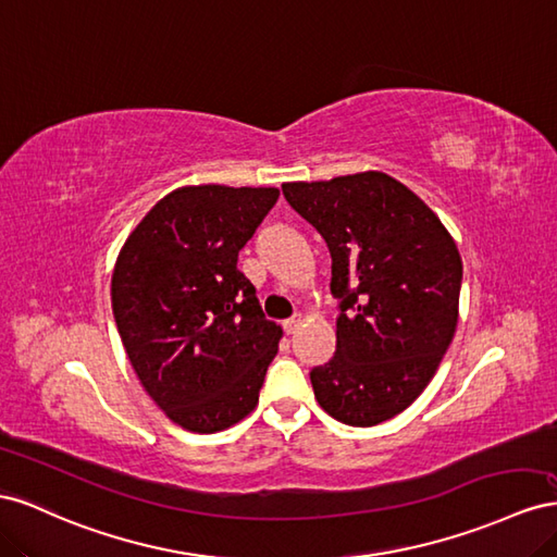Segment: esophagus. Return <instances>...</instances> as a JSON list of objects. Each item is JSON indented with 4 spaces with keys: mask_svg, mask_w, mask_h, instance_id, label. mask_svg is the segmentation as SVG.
Here are the masks:
<instances>
[{
    "mask_svg": "<svg viewBox=\"0 0 557 557\" xmlns=\"http://www.w3.org/2000/svg\"><path fill=\"white\" fill-rule=\"evenodd\" d=\"M300 324H304V317L296 314V317H292V320L284 322L282 326H284V333H294V331H296Z\"/></svg>",
    "mask_w": 557,
    "mask_h": 557,
    "instance_id": "34e87169",
    "label": "esophagus"
}]
</instances>
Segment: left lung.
<instances>
[{"mask_svg":"<svg viewBox=\"0 0 557 557\" xmlns=\"http://www.w3.org/2000/svg\"><path fill=\"white\" fill-rule=\"evenodd\" d=\"M282 194L331 251L336 355L310 373L343 424L404 412L434 377L459 317L462 257L429 205L385 172L287 182Z\"/></svg>","mask_w":557,"mask_h":557,"instance_id":"left-lung-1","label":"left lung"}]
</instances>
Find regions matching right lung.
Here are the masks:
<instances>
[{
    "label": "right lung",
    "mask_w": 557,
    "mask_h": 557,
    "mask_svg": "<svg viewBox=\"0 0 557 557\" xmlns=\"http://www.w3.org/2000/svg\"><path fill=\"white\" fill-rule=\"evenodd\" d=\"M277 196L273 186H180L116 257L111 310L125 355L156 406L188 432H221L259 404L282 326L263 317L237 251Z\"/></svg>",
    "instance_id": "right-lung-1"
}]
</instances>
